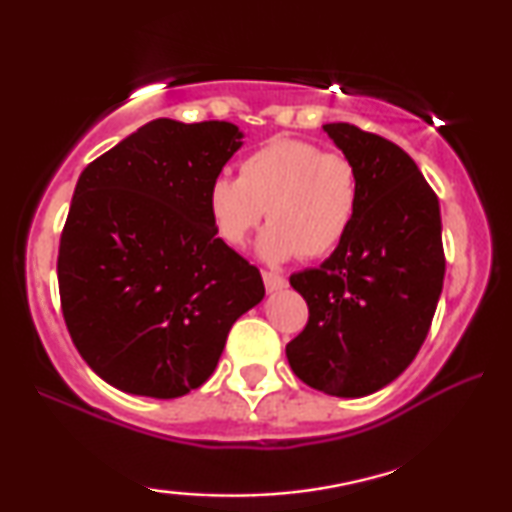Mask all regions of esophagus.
<instances>
[{
  "label": "esophagus",
  "mask_w": 512,
  "mask_h": 512,
  "mask_svg": "<svg viewBox=\"0 0 512 512\" xmlns=\"http://www.w3.org/2000/svg\"><path fill=\"white\" fill-rule=\"evenodd\" d=\"M263 282H265V289L268 291H279V289H284L286 284V277L284 275H279V272H275V270H263Z\"/></svg>",
  "instance_id": "34e87169"
}]
</instances>
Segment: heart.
Instances as JSON below:
<instances>
[{
	"label": "heart",
	"mask_w": 512,
	"mask_h": 512,
	"mask_svg": "<svg viewBox=\"0 0 512 512\" xmlns=\"http://www.w3.org/2000/svg\"><path fill=\"white\" fill-rule=\"evenodd\" d=\"M359 207L354 160L298 137L270 139L242 160L240 177L221 174L209 186V212L230 247H242L265 214L258 254L272 263L328 256L354 228Z\"/></svg>",
	"instance_id": "heart-1"
}]
</instances>
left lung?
Segmentation results:
<instances>
[{
	"label": "left lung",
	"mask_w": 512,
	"mask_h": 512,
	"mask_svg": "<svg viewBox=\"0 0 512 512\" xmlns=\"http://www.w3.org/2000/svg\"><path fill=\"white\" fill-rule=\"evenodd\" d=\"M324 130L359 170L361 207L331 258L291 275L310 317L286 356L312 389L368 396L394 382L429 335L445 277L440 207L401 146L352 123Z\"/></svg>",
	"instance_id": "8db88e82"
}]
</instances>
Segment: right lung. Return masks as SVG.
I'll list each match as a JSON object with an SVG mask.
<instances>
[{
  "label": "right lung",
  "mask_w": 512,
  "mask_h": 512,
  "mask_svg": "<svg viewBox=\"0 0 512 512\" xmlns=\"http://www.w3.org/2000/svg\"><path fill=\"white\" fill-rule=\"evenodd\" d=\"M233 123H146L76 181L60 235L67 331L111 387L177 398L214 373L258 305L256 265L216 237L209 186L240 149Z\"/></svg>",
  "instance_id": "1"
}]
</instances>
